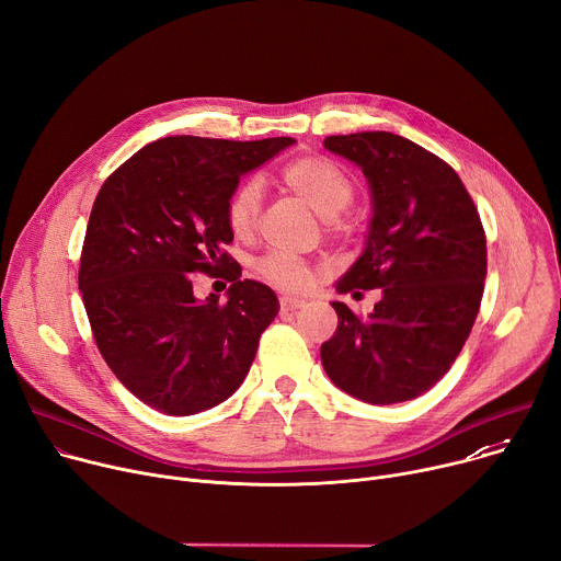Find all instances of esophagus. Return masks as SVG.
Segmentation results:
<instances>
[{"instance_id": "1", "label": "esophagus", "mask_w": 561, "mask_h": 561, "mask_svg": "<svg viewBox=\"0 0 561 561\" xmlns=\"http://www.w3.org/2000/svg\"><path fill=\"white\" fill-rule=\"evenodd\" d=\"M306 306V298L298 296H280V310L283 312H296Z\"/></svg>"}]
</instances>
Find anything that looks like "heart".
<instances>
[{"mask_svg": "<svg viewBox=\"0 0 561 561\" xmlns=\"http://www.w3.org/2000/svg\"><path fill=\"white\" fill-rule=\"evenodd\" d=\"M283 182L294 191L317 215L336 227V215L353 202L355 184L334 161L325 157H300L283 170ZM263 188L257 180L242 182L227 199V225L236 236H244L253 229L261 210ZM261 274L280 289L306 291L314 285V270L287 253H270L261 265Z\"/></svg>", "mask_w": 561, "mask_h": 561, "instance_id": "obj_1", "label": "heart"}]
</instances>
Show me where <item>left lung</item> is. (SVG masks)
Listing matches in <instances>:
<instances>
[{"label":"left lung","mask_w":561,"mask_h":561,"mask_svg":"<svg viewBox=\"0 0 561 561\" xmlns=\"http://www.w3.org/2000/svg\"><path fill=\"white\" fill-rule=\"evenodd\" d=\"M323 148L362 168L373 215L364 251L334 287L381 289L359 319L332 300L339 325L321 346L336 389L368 404L426 393L456 362L481 308L485 231L456 170L393 133L328 137Z\"/></svg>","instance_id":"1"}]
</instances>
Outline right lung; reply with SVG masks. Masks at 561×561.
Here are the masks:
<instances>
[{
	"label": "right lung",
	"instance_id": "add662e5",
	"mask_svg": "<svg viewBox=\"0 0 561 561\" xmlns=\"http://www.w3.org/2000/svg\"><path fill=\"white\" fill-rule=\"evenodd\" d=\"M294 144L165 137L127 159L99 191L78 289L103 359L148 407L193 415L244 381L278 298L263 283L240 280L231 263L227 304L215 294L199 300L191 274L229 267V195L242 175Z\"/></svg>",
	"mask_w": 561,
	"mask_h": 561
}]
</instances>
